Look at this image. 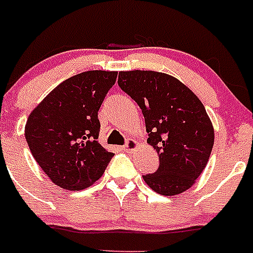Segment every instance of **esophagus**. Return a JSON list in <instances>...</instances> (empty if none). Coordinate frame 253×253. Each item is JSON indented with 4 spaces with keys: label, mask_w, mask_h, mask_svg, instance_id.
<instances>
[{
    "label": "esophagus",
    "mask_w": 253,
    "mask_h": 253,
    "mask_svg": "<svg viewBox=\"0 0 253 253\" xmlns=\"http://www.w3.org/2000/svg\"><path fill=\"white\" fill-rule=\"evenodd\" d=\"M138 147H139V143L136 142V140L130 139V140H128V143L123 147V149H124L125 152H134V150L138 149Z\"/></svg>",
    "instance_id": "1"
}]
</instances>
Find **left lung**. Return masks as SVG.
I'll use <instances>...</instances> for the list:
<instances>
[{
    "mask_svg": "<svg viewBox=\"0 0 253 253\" xmlns=\"http://www.w3.org/2000/svg\"><path fill=\"white\" fill-rule=\"evenodd\" d=\"M119 86L145 119L147 142L159 155L155 173L143 175L154 192L177 196L202 174L214 143V129L202 101L177 78L152 70L120 71Z\"/></svg>",
    "mask_w": 253,
    "mask_h": 253,
    "instance_id": "left-lung-1",
    "label": "left lung"
}]
</instances>
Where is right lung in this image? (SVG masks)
Listing matches in <instances>:
<instances>
[{
  "label": "right lung",
  "instance_id": "obj_1",
  "mask_svg": "<svg viewBox=\"0 0 253 253\" xmlns=\"http://www.w3.org/2000/svg\"><path fill=\"white\" fill-rule=\"evenodd\" d=\"M117 71L90 70L66 79L30 113L25 138L35 161L56 185L85 189L103 175L114 153L98 142V111Z\"/></svg>",
  "mask_w": 253,
  "mask_h": 253
}]
</instances>
